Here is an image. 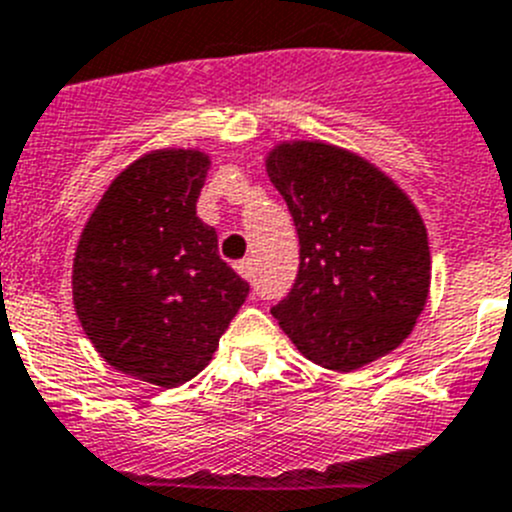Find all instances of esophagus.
<instances>
[{
  "label": "esophagus",
  "mask_w": 512,
  "mask_h": 512,
  "mask_svg": "<svg viewBox=\"0 0 512 512\" xmlns=\"http://www.w3.org/2000/svg\"><path fill=\"white\" fill-rule=\"evenodd\" d=\"M236 271H238V274L243 276V279L251 281V279H253V261H251V259L238 261V264H236Z\"/></svg>",
  "instance_id": "34e87169"
}]
</instances>
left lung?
<instances>
[{"label": "left lung", "mask_w": 512, "mask_h": 512, "mask_svg": "<svg viewBox=\"0 0 512 512\" xmlns=\"http://www.w3.org/2000/svg\"><path fill=\"white\" fill-rule=\"evenodd\" d=\"M266 172L299 236L294 287L271 314L299 353L350 373L396 350L429 299L426 225L368 159L325 142H281Z\"/></svg>", "instance_id": "8db88e82"}]
</instances>
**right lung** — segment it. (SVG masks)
Listing matches in <instances>:
<instances>
[{
  "instance_id": "right-lung-1",
  "label": "right lung",
  "mask_w": 512,
  "mask_h": 512,
  "mask_svg": "<svg viewBox=\"0 0 512 512\" xmlns=\"http://www.w3.org/2000/svg\"><path fill=\"white\" fill-rule=\"evenodd\" d=\"M210 157L157 149L103 192L73 259V304L103 360L139 381L195 378L248 297L198 218Z\"/></svg>"
}]
</instances>
